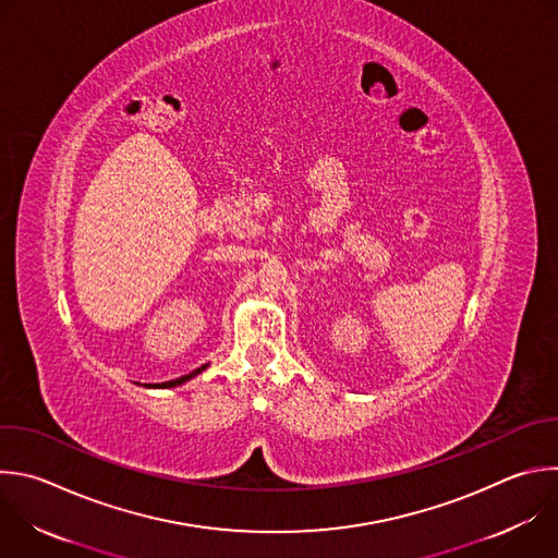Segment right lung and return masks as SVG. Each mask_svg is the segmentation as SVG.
Instances as JSON below:
<instances>
[{
  "label": "right lung",
  "instance_id": "add662e5",
  "mask_svg": "<svg viewBox=\"0 0 558 558\" xmlns=\"http://www.w3.org/2000/svg\"><path fill=\"white\" fill-rule=\"evenodd\" d=\"M210 363H206V365H202V367H197V369H193L191 375H183V377H179V379H172V381H163V384H144V388H159V390H163V388H174V386H183L185 381H191V379H195L197 375H202L204 369L208 367Z\"/></svg>",
  "mask_w": 558,
  "mask_h": 558
}]
</instances>
